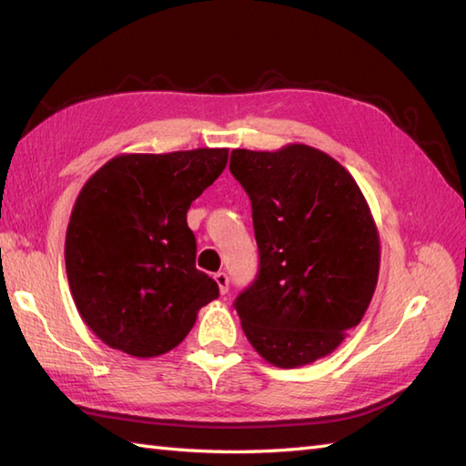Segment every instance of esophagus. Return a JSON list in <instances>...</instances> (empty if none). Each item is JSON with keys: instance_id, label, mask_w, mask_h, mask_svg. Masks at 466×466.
<instances>
[{"instance_id": "obj_1", "label": "esophagus", "mask_w": 466, "mask_h": 466, "mask_svg": "<svg viewBox=\"0 0 466 466\" xmlns=\"http://www.w3.org/2000/svg\"><path fill=\"white\" fill-rule=\"evenodd\" d=\"M214 280L218 284V290H220V294H226L228 292V274L218 272V274H214Z\"/></svg>"}]
</instances>
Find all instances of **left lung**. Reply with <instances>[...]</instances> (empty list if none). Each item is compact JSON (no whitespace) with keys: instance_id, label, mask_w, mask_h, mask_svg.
<instances>
[{"instance_id":"left-lung-1","label":"left lung","mask_w":466,"mask_h":466,"mask_svg":"<svg viewBox=\"0 0 466 466\" xmlns=\"http://www.w3.org/2000/svg\"><path fill=\"white\" fill-rule=\"evenodd\" d=\"M230 172L252 202L260 272L236 299L254 350L279 369L324 359L360 324L379 282V228L350 172L322 150H240Z\"/></svg>"}]
</instances>
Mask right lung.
Wrapping results in <instances>:
<instances>
[{
	"instance_id": "obj_1",
	"label": "right lung",
	"mask_w": 466,
	"mask_h": 466,
	"mask_svg": "<svg viewBox=\"0 0 466 466\" xmlns=\"http://www.w3.org/2000/svg\"><path fill=\"white\" fill-rule=\"evenodd\" d=\"M226 164L228 147L120 154L77 194L66 232L69 292L110 349L170 352L218 299V284L196 268L186 212Z\"/></svg>"
}]
</instances>
